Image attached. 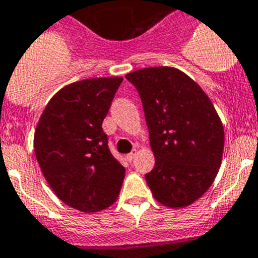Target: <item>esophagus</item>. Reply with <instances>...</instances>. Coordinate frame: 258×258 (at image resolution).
<instances>
[{
  "label": "esophagus",
  "instance_id": "obj_1",
  "mask_svg": "<svg viewBox=\"0 0 258 258\" xmlns=\"http://www.w3.org/2000/svg\"><path fill=\"white\" fill-rule=\"evenodd\" d=\"M135 155H136V150H134V151H131L130 154H127V156H125V158H127V160H128V162H133L134 158H135Z\"/></svg>",
  "mask_w": 258,
  "mask_h": 258
}]
</instances>
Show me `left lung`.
Returning <instances> with one entry per match:
<instances>
[{
  "label": "left lung",
  "mask_w": 258,
  "mask_h": 258,
  "mask_svg": "<svg viewBox=\"0 0 258 258\" xmlns=\"http://www.w3.org/2000/svg\"><path fill=\"white\" fill-rule=\"evenodd\" d=\"M143 104L155 154L146 173L154 198L181 208L211 187L221 165L224 127L207 94L183 71L148 68L125 75Z\"/></svg>",
  "instance_id": "1"
}]
</instances>
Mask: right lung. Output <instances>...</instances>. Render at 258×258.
Returning <instances> with one entry per match:
<instances>
[{
    "instance_id": "add662e5",
    "label": "right lung",
    "mask_w": 258,
    "mask_h": 258,
    "mask_svg": "<svg viewBox=\"0 0 258 258\" xmlns=\"http://www.w3.org/2000/svg\"><path fill=\"white\" fill-rule=\"evenodd\" d=\"M123 78L75 82L58 91L42 112L34 151L58 198L82 212H98L118 199L125 169L108 148L102 123Z\"/></svg>"
}]
</instances>
